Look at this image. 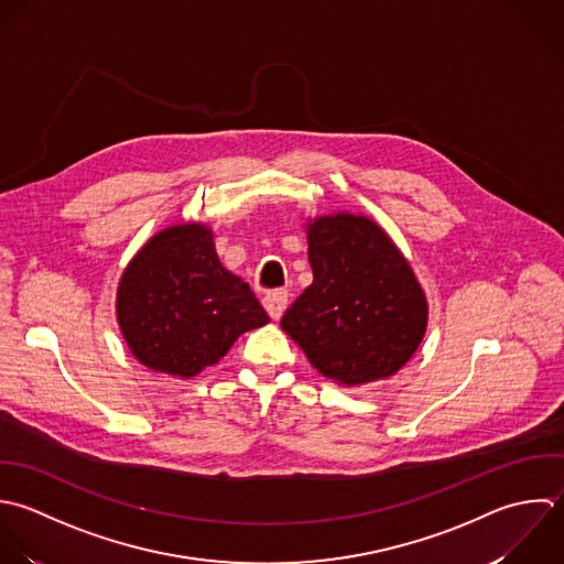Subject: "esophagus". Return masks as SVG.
<instances>
[{
    "instance_id": "esophagus-1",
    "label": "esophagus",
    "mask_w": 564,
    "mask_h": 564,
    "mask_svg": "<svg viewBox=\"0 0 564 564\" xmlns=\"http://www.w3.org/2000/svg\"><path fill=\"white\" fill-rule=\"evenodd\" d=\"M263 307L265 312L270 314V318L279 321L288 307V292L285 290H274V292H268L263 296Z\"/></svg>"
}]
</instances>
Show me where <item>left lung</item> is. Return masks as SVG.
<instances>
[{"label":"left lung","mask_w":564,"mask_h":564,"mask_svg":"<svg viewBox=\"0 0 564 564\" xmlns=\"http://www.w3.org/2000/svg\"><path fill=\"white\" fill-rule=\"evenodd\" d=\"M314 281L283 314V332L340 387L395 376L429 327L426 294L387 230L338 210L305 221Z\"/></svg>","instance_id":"left-lung-1"}]
</instances>
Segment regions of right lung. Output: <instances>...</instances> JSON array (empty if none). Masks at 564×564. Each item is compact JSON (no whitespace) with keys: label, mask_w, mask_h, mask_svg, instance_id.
I'll return each instance as SVG.
<instances>
[{"label":"right lung","mask_w":564,"mask_h":564,"mask_svg":"<svg viewBox=\"0 0 564 564\" xmlns=\"http://www.w3.org/2000/svg\"><path fill=\"white\" fill-rule=\"evenodd\" d=\"M116 321L140 365L182 380L270 323L250 285L221 265L213 228L199 221L162 228L133 254L118 281Z\"/></svg>","instance_id":"right-lung-1"}]
</instances>
